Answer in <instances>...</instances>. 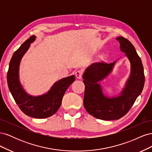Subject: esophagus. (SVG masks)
<instances>
[{
	"instance_id": "esophagus-1",
	"label": "esophagus",
	"mask_w": 152,
	"mask_h": 152,
	"mask_svg": "<svg viewBox=\"0 0 152 152\" xmlns=\"http://www.w3.org/2000/svg\"><path fill=\"white\" fill-rule=\"evenodd\" d=\"M82 75H83V71L81 70H77L75 72V76L77 77V79H80L82 77Z\"/></svg>"
}]
</instances>
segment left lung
Segmentation results:
<instances>
[{
	"label": "left lung",
	"instance_id": "obj_1",
	"mask_svg": "<svg viewBox=\"0 0 152 152\" xmlns=\"http://www.w3.org/2000/svg\"><path fill=\"white\" fill-rule=\"evenodd\" d=\"M120 48L131 63V74L126 87L120 95L109 98L104 95L99 82L107 77L113 70L115 61L112 63H94L84 72L85 85L84 106L91 115L104 121L117 120L129 111L145 84L143 66L140 57L130 41L123 37L116 39Z\"/></svg>",
	"mask_w": 152,
	"mask_h": 152
}]
</instances>
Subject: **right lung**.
Masks as SVG:
<instances>
[{"label":"right lung","mask_w":152,"mask_h":152,"mask_svg":"<svg viewBox=\"0 0 152 152\" xmlns=\"http://www.w3.org/2000/svg\"><path fill=\"white\" fill-rule=\"evenodd\" d=\"M35 39V35L31 36L14 53L9 66L7 80L12 97L21 111L31 117L45 118L58 111L65 93L75 77L73 75L55 82L48 93L43 95L33 96L27 94L19 80V66L22 57Z\"/></svg>","instance_id":"right-lung-1"}]
</instances>
